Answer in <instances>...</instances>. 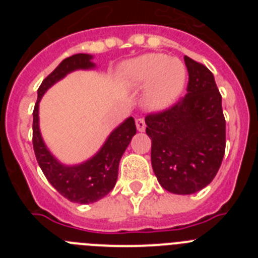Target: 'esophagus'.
Here are the masks:
<instances>
[{
    "instance_id": "obj_1",
    "label": "esophagus",
    "mask_w": 258,
    "mask_h": 258,
    "mask_svg": "<svg viewBox=\"0 0 258 258\" xmlns=\"http://www.w3.org/2000/svg\"><path fill=\"white\" fill-rule=\"evenodd\" d=\"M136 125H137V129L140 132H143L146 129V122H145V118L140 117L136 120Z\"/></svg>"
}]
</instances>
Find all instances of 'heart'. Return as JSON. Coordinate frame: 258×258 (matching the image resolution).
<instances>
[{
  "instance_id": "1",
  "label": "heart",
  "mask_w": 258,
  "mask_h": 258,
  "mask_svg": "<svg viewBox=\"0 0 258 258\" xmlns=\"http://www.w3.org/2000/svg\"><path fill=\"white\" fill-rule=\"evenodd\" d=\"M120 76L133 88L147 85L146 102L154 109L170 106L179 97L186 83V70L178 59L154 52L124 63Z\"/></svg>"
}]
</instances>
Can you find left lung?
Listing matches in <instances>:
<instances>
[{"instance_id":"8db88e82","label":"left lung","mask_w":258,"mask_h":258,"mask_svg":"<svg viewBox=\"0 0 258 258\" xmlns=\"http://www.w3.org/2000/svg\"><path fill=\"white\" fill-rule=\"evenodd\" d=\"M184 64L187 94L145 118L155 175L161 187L178 195L208 186L220 169L226 147L222 97L213 74L187 55Z\"/></svg>"}]
</instances>
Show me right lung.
Returning a JSON list of instances; mask_svg holds the SVG:
<instances>
[{"mask_svg":"<svg viewBox=\"0 0 258 258\" xmlns=\"http://www.w3.org/2000/svg\"><path fill=\"white\" fill-rule=\"evenodd\" d=\"M92 55L75 54L61 60L60 64L42 81L37 90V102L33 109V150L41 170L60 195L70 202L90 204L104 198L115 187L118 163L137 133L136 121L127 117L109 134L102 149L88 161L79 165H63L46 149L38 127V103L47 89L67 74L76 70L94 67Z\"/></svg>","mask_w":258,"mask_h":258,"instance_id":"1","label":"right lung"}]
</instances>
